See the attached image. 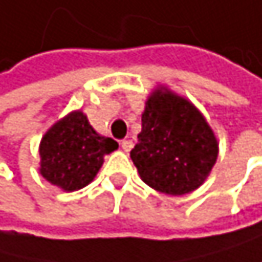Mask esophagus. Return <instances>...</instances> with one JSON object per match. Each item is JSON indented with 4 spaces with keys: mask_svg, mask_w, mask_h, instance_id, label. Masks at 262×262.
<instances>
[{
    "mask_svg": "<svg viewBox=\"0 0 262 262\" xmlns=\"http://www.w3.org/2000/svg\"><path fill=\"white\" fill-rule=\"evenodd\" d=\"M120 146H122L124 151H127V153H128V151L132 149V146H134V142H132V140H122V142H120Z\"/></svg>",
    "mask_w": 262,
    "mask_h": 262,
    "instance_id": "obj_1",
    "label": "esophagus"
}]
</instances>
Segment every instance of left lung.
<instances>
[{
	"label": "left lung",
	"instance_id": "8db88e82",
	"mask_svg": "<svg viewBox=\"0 0 262 262\" xmlns=\"http://www.w3.org/2000/svg\"><path fill=\"white\" fill-rule=\"evenodd\" d=\"M219 153L212 128L188 99L156 88L142 114L138 143L130 151L142 180L166 195H185L206 180Z\"/></svg>",
	"mask_w": 262,
	"mask_h": 262
}]
</instances>
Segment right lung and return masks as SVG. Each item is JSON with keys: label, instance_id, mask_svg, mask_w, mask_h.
Segmentation results:
<instances>
[{"label": "right lung", "instance_id": "right-lung-1", "mask_svg": "<svg viewBox=\"0 0 262 262\" xmlns=\"http://www.w3.org/2000/svg\"><path fill=\"white\" fill-rule=\"evenodd\" d=\"M117 148V142L99 135L82 111H72L43 135L40 174L64 191L80 190L95 179L104 156Z\"/></svg>", "mask_w": 262, "mask_h": 262}]
</instances>
